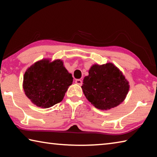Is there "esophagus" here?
Listing matches in <instances>:
<instances>
[{"mask_svg":"<svg viewBox=\"0 0 157 157\" xmlns=\"http://www.w3.org/2000/svg\"><path fill=\"white\" fill-rule=\"evenodd\" d=\"M75 83H76L77 84L79 85V86H81V85L82 84V81L81 80V79H76V80H75Z\"/></svg>","mask_w":157,"mask_h":157,"instance_id":"34e87169","label":"esophagus"}]
</instances>
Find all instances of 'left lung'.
<instances>
[{"mask_svg": "<svg viewBox=\"0 0 157 157\" xmlns=\"http://www.w3.org/2000/svg\"><path fill=\"white\" fill-rule=\"evenodd\" d=\"M129 83L113 63L95 64L84 78L82 89L91 104L99 109H110L120 105L129 91Z\"/></svg>", "mask_w": 157, "mask_h": 157, "instance_id": "8db88e82", "label": "left lung"}]
</instances>
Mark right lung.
I'll use <instances>...</instances> for the list:
<instances>
[{
    "mask_svg": "<svg viewBox=\"0 0 157 157\" xmlns=\"http://www.w3.org/2000/svg\"><path fill=\"white\" fill-rule=\"evenodd\" d=\"M73 79L62 61L50 62L44 59L25 71L23 89L27 97L37 107L49 108L63 100Z\"/></svg>",
    "mask_w": 157,
    "mask_h": 157,
    "instance_id": "add662e5",
    "label": "right lung"
}]
</instances>
